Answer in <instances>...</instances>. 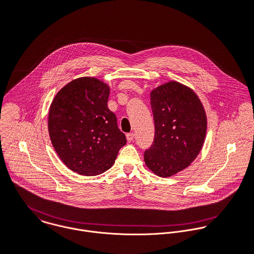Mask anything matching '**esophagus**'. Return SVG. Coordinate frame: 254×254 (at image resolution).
<instances>
[{
    "instance_id": "1",
    "label": "esophagus",
    "mask_w": 254,
    "mask_h": 254,
    "mask_svg": "<svg viewBox=\"0 0 254 254\" xmlns=\"http://www.w3.org/2000/svg\"><path fill=\"white\" fill-rule=\"evenodd\" d=\"M126 137H127V141L128 142H132L134 140V134L133 133H128L126 135Z\"/></svg>"
}]
</instances>
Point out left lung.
I'll return each mask as SVG.
<instances>
[{
    "mask_svg": "<svg viewBox=\"0 0 254 254\" xmlns=\"http://www.w3.org/2000/svg\"><path fill=\"white\" fill-rule=\"evenodd\" d=\"M155 138L144 153L147 167L161 177L186 169L200 153L207 129L204 107L196 93L177 82L151 92Z\"/></svg>",
    "mask_w": 254,
    "mask_h": 254,
    "instance_id": "8db88e82",
    "label": "left lung"
}]
</instances>
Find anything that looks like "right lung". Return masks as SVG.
Wrapping results in <instances>:
<instances>
[{
    "mask_svg": "<svg viewBox=\"0 0 254 254\" xmlns=\"http://www.w3.org/2000/svg\"><path fill=\"white\" fill-rule=\"evenodd\" d=\"M109 87L95 78H79L54 97L48 116L52 145L61 161L79 174L110 169L126 137L107 107Z\"/></svg>",
    "mask_w": 254,
    "mask_h": 254,
    "instance_id": "right-lung-1",
    "label": "right lung"
}]
</instances>
